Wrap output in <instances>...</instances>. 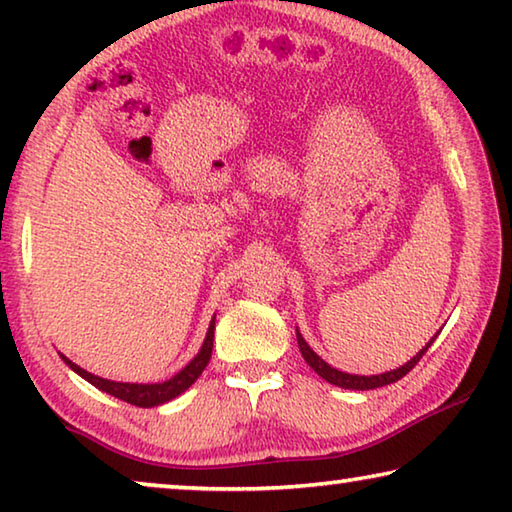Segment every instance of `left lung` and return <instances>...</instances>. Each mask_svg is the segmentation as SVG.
<instances>
[{
    "mask_svg": "<svg viewBox=\"0 0 512 512\" xmlns=\"http://www.w3.org/2000/svg\"><path fill=\"white\" fill-rule=\"evenodd\" d=\"M296 336H298V345H300V352H302V359H305L311 368H314L320 377H323L325 381H329V384L334 386H341V388H350V391H372V388H379V386H388L393 384V381L402 379L404 375H409V372L415 368V363H418L422 359V354L427 352L431 348V343L436 341V336L427 343V348H422L418 354L411 361H406L402 368L397 370H391V372H381V375H370V377H363V375H350V372H341L329 366V363H325L323 359L318 357V354L309 348L307 341L302 339V334L296 329Z\"/></svg>",
    "mask_w": 512,
    "mask_h": 512,
    "instance_id": "1",
    "label": "left lung"
}]
</instances>
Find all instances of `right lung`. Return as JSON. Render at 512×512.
<instances>
[{
	"label": "right lung",
	"mask_w": 512,
	"mask_h": 512,
	"mask_svg": "<svg viewBox=\"0 0 512 512\" xmlns=\"http://www.w3.org/2000/svg\"><path fill=\"white\" fill-rule=\"evenodd\" d=\"M212 341H214V318H212L210 329H207V336H205V341L196 357L189 361L187 366L178 372V375H173L167 381H160V384H124V381H110V379L92 375V372H88V370H83L81 366H76V363H72L67 357H63V361L74 372H79L83 379H88L92 386H97L99 391L117 397V400H124L133 406L151 409V406L164 404V402L173 400V397H178L180 393H185L187 388L203 375V370L207 363H210V357H212Z\"/></svg>",
	"instance_id": "right-lung-1"
}]
</instances>
